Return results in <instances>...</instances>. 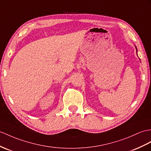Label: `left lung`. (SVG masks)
Here are the masks:
<instances>
[{
  "label": "left lung",
  "mask_w": 151,
  "mask_h": 151,
  "mask_svg": "<svg viewBox=\"0 0 151 151\" xmlns=\"http://www.w3.org/2000/svg\"><path fill=\"white\" fill-rule=\"evenodd\" d=\"M136 49H137V47H136Z\"/></svg>",
  "instance_id": "left-lung-1"
}]
</instances>
